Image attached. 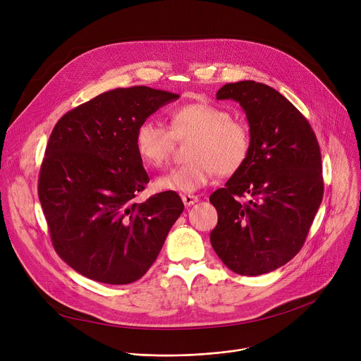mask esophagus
<instances>
[{"instance_id": "1", "label": "esophagus", "mask_w": 361, "mask_h": 361, "mask_svg": "<svg viewBox=\"0 0 361 361\" xmlns=\"http://www.w3.org/2000/svg\"><path fill=\"white\" fill-rule=\"evenodd\" d=\"M181 200H183L184 205L190 207V205H192V204H195L198 201V197L192 195V194H184V195H181Z\"/></svg>"}]
</instances>
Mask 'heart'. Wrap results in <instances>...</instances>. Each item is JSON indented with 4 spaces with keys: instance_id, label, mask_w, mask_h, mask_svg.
Here are the masks:
<instances>
[{
    "instance_id": "b5f03b06",
    "label": "heart",
    "mask_w": 361,
    "mask_h": 361,
    "mask_svg": "<svg viewBox=\"0 0 361 361\" xmlns=\"http://www.w3.org/2000/svg\"><path fill=\"white\" fill-rule=\"evenodd\" d=\"M190 138V163L159 177L154 181L157 190L194 192L209 184L214 174L231 176L240 171L252 148L248 124L209 101L188 102L173 110L170 130L154 120H144L135 130L134 142L147 167L161 169L171 157L176 140Z\"/></svg>"
}]
</instances>
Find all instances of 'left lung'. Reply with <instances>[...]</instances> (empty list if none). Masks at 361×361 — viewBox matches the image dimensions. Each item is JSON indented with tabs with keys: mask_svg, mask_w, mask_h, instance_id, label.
Segmentation results:
<instances>
[{
	"mask_svg": "<svg viewBox=\"0 0 361 361\" xmlns=\"http://www.w3.org/2000/svg\"><path fill=\"white\" fill-rule=\"evenodd\" d=\"M217 99L241 106L252 148L244 167L210 195L219 213L210 241L231 271L266 274L301 250L317 214L324 191L320 147L305 117L266 84H226Z\"/></svg>",
	"mask_w": 361,
	"mask_h": 361,
	"instance_id": "1",
	"label": "left lung"
}]
</instances>
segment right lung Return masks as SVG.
Returning a JSON list of instances; mask_svg holds the SVG:
<instances>
[{"instance_id":"1","label":"right lung","mask_w":361,"mask_h":361,"mask_svg":"<svg viewBox=\"0 0 361 361\" xmlns=\"http://www.w3.org/2000/svg\"><path fill=\"white\" fill-rule=\"evenodd\" d=\"M178 97L144 85L116 88L64 114L51 133L38 198L57 254L84 277L137 281L183 213L176 191L135 201L149 181L135 130Z\"/></svg>"}]
</instances>
